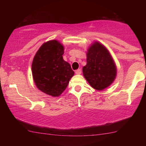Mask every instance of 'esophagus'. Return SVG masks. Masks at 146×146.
Wrapping results in <instances>:
<instances>
[{
  "instance_id": "obj_1",
  "label": "esophagus",
  "mask_w": 146,
  "mask_h": 146,
  "mask_svg": "<svg viewBox=\"0 0 146 146\" xmlns=\"http://www.w3.org/2000/svg\"><path fill=\"white\" fill-rule=\"evenodd\" d=\"M81 72H82V71H81L80 69H78V70H76L75 71V73L76 75H80V74H81Z\"/></svg>"
}]
</instances>
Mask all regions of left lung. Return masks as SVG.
Returning <instances> with one entry per match:
<instances>
[{"label": "left lung", "mask_w": 146, "mask_h": 146, "mask_svg": "<svg viewBox=\"0 0 146 146\" xmlns=\"http://www.w3.org/2000/svg\"><path fill=\"white\" fill-rule=\"evenodd\" d=\"M82 71L91 87L97 90L110 86L117 75V68L110 52L98 42L93 44L88 49L87 64Z\"/></svg>", "instance_id": "1"}]
</instances>
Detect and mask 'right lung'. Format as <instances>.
I'll return each mask as SVG.
<instances>
[{"instance_id": "right-lung-1", "label": "right lung", "mask_w": 146, "mask_h": 146, "mask_svg": "<svg viewBox=\"0 0 146 146\" xmlns=\"http://www.w3.org/2000/svg\"><path fill=\"white\" fill-rule=\"evenodd\" d=\"M64 47L56 40L43 44L32 62L34 82L39 90L52 97H58L66 90L74 71L64 60Z\"/></svg>"}]
</instances>
